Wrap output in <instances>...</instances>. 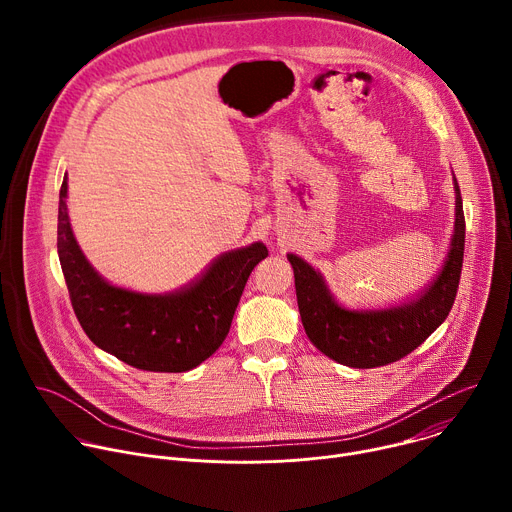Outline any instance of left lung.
<instances>
[{
    "instance_id": "1",
    "label": "left lung",
    "mask_w": 512,
    "mask_h": 512,
    "mask_svg": "<svg viewBox=\"0 0 512 512\" xmlns=\"http://www.w3.org/2000/svg\"><path fill=\"white\" fill-rule=\"evenodd\" d=\"M454 188L456 223L448 257L431 285L411 302L387 310L344 308L330 294L320 271L294 253L287 255L294 267L302 324L320 352L352 369L383 367L415 350L448 318L458 294L466 239L458 182Z\"/></svg>"
}]
</instances>
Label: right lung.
I'll return each instance as SVG.
<instances>
[{"label": "right lung", "instance_id": "add662e5", "mask_svg": "<svg viewBox=\"0 0 512 512\" xmlns=\"http://www.w3.org/2000/svg\"><path fill=\"white\" fill-rule=\"evenodd\" d=\"M66 176L58 200V259L85 334L101 350L141 371L186 373L212 356L229 334L253 267L267 257L253 243L216 257L188 285L141 294L103 279L70 229Z\"/></svg>", "mask_w": 512, "mask_h": 512}]
</instances>
